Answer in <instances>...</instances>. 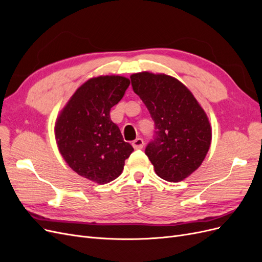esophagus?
<instances>
[{"label":"esophagus","instance_id":"esophagus-1","mask_svg":"<svg viewBox=\"0 0 262 262\" xmlns=\"http://www.w3.org/2000/svg\"><path fill=\"white\" fill-rule=\"evenodd\" d=\"M132 146H133L134 148H136V149L143 148V146H144V141H143V139L138 138V139L134 140V141L132 142Z\"/></svg>","mask_w":262,"mask_h":262}]
</instances>
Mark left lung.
Masks as SVG:
<instances>
[{"label":"left lung","instance_id":"obj_1","mask_svg":"<svg viewBox=\"0 0 262 262\" xmlns=\"http://www.w3.org/2000/svg\"><path fill=\"white\" fill-rule=\"evenodd\" d=\"M133 92L144 102L155 123L145 148L155 172L164 180H184L198 169L210 148L209 119L187 87L165 74L131 75Z\"/></svg>","mask_w":262,"mask_h":262}]
</instances>
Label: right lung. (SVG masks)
<instances>
[{
    "instance_id": "right-lung-1",
    "label": "right lung",
    "mask_w": 262,
    "mask_h": 262,
    "mask_svg": "<svg viewBox=\"0 0 262 262\" xmlns=\"http://www.w3.org/2000/svg\"><path fill=\"white\" fill-rule=\"evenodd\" d=\"M130 85L123 76H98L78 89L55 123L61 155L78 175L97 184L120 176L133 147L124 142L110 109L121 100Z\"/></svg>"
}]
</instances>
